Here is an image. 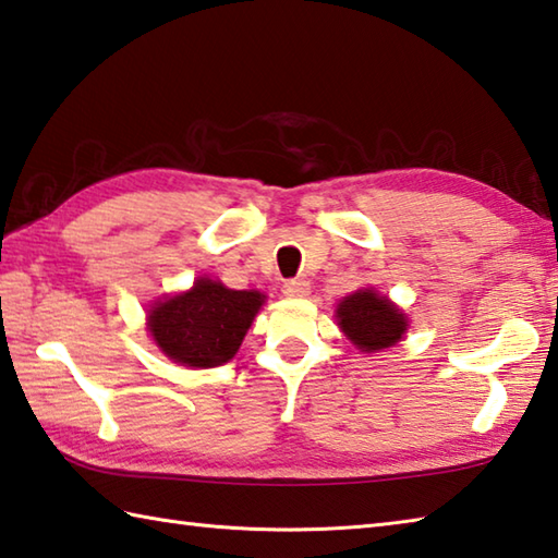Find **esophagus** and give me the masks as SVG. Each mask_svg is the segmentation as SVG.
Listing matches in <instances>:
<instances>
[{
  "label": "esophagus",
  "mask_w": 558,
  "mask_h": 558,
  "mask_svg": "<svg viewBox=\"0 0 558 558\" xmlns=\"http://www.w3.org/2000/svg\"><path fill=\"white\" fill-rule=\"evenodd\" d=\"M283 293L291 295V299H303V295L311 293V283L305 279H289L283 281Z\"/></svg>",
  "instance_id": "esophagus-1"
}]
</instances>
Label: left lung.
<instances>
[{
	"label": "left lung",
	"instance_id": "left-lung-1",
	"mask_svg": "<svg viewBox=\"0 0 558 558\" xmlns=\"http://www.w3.org/2000/svg\"><path fill=\"white\" fill-rule=\"evenodd\" d=\"M339 327L363 351L388 349L395 342H400L407 317L385 295L373 293L371 289L351 293L339 303L337 308Z\"/></svg>",
	"mask_w": 558,
	"mask_h": 558
}]
</instances>
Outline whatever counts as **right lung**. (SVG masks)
Masks as SVG:
<instances>
[{
  "instance_id": "1",
  "label": "right lung",
  "mask_w": 558,
  "mask_h": 558,
  "mask_svg": "<svg viewBox=\"0 0 558 558\" xmlns=\"http://www.w3.org/2000/svg\"><path fill=\"white\" fill-rule=\"evenodd\" d=\"M263 303V293L233 291L204 277L187 293L156 303L149 329L154 342L175 363L214 368L233 359Z\"/></svg>"
}]
</instances>
